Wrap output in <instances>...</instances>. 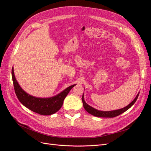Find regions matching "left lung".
<instances>
[{"instance_id": "8db88e82", "label": "left lung", "mask_w": 151, "mask_h": 151, "mask_svg": "<svg viewBox=\"0 0 151 151\" xmlns=\"http://www.w3.org/2000/svg\"><path fill=\"white\" fill-rule=\"evenodd\" d=\"M139 95V93L137 95V96L134 99V101L132 103H130L128 106L126 107L120 109H117V110H114V111H99L98 110L96 109H94V108L91 107L89 105L87 104L84 99V94L83 95V97H82V101H83V106L84 108H85L86 110L88 111L89 113L91 114V115L95 116H98V117H103V118H113L117 116L118 115H120V114L124 113L126 111L127 109H129L132 105H133L135 101H137V99L138 98V96Z\"/></svg>"}]
</instances>
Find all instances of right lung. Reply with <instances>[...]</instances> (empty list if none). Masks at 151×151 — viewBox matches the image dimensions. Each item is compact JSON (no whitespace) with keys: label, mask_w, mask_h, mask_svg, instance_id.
<instances>
[{"label":"right lung","mask_w":151,"mask_h":151,"mask_svg":"<svg viewBox=\"0 0 151 151\" xmlns=\"http://www.w3.org/2000/svg\"><path fill=\"white\" fill-rule=\"evenodd\" d=\"M12 77L15 93L19 101L30 110L42 115H50L58 111L62 107L63 100L68 93L73 87L76 86L74 84L68 87L62 93L52 98H40L32 96L22 90L15 78L13 67L12 68Z\"/></svg>","instance_id":"right-lung-1"}]
</instances>
